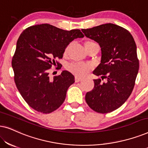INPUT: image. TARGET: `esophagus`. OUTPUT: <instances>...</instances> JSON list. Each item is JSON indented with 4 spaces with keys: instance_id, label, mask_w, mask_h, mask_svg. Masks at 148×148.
<instances>
[{
    "instance_id": "esophagus-1",
    "label": "esophagus",
    "mask_w": 148,
    "mask_h": 148,
    "mask_svg": "<svg viewBox=\"0 0 148 148\" xmlns=\"http://www.w3.org/2000/svg\"><path fill=\"white\" fill-rule=\"evenodd\" d=\"M82 79L80 78V77H77V76H76L75 78V81L76 83L79 82H81V81H82Z\"/></svg>"
}]
</instances>
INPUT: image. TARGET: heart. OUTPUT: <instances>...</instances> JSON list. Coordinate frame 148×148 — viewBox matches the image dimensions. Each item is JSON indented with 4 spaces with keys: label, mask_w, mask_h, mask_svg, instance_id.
Masks as SVG:
<instances>
[{
    "label": "heart",
    "mask_w": 148,
    "mask_h": 148,
    "mask_svg": "<svg viewBox=\"0 0 148 148\" xmlns=\"http://www.w3.org/2000/svg\"><path fill=\"white\" fill-rule=\"evenodd\" d=\"M96 44L95 42L92 41H87L85 43V45L88 44ZM67 50V48L66 49ZM67 69L71 73L75 75L77 77H84L88 73V72L90 69V66L88 64H82V63H73L69 64L67 66Z\"/></svg>",
    "instance_id": "obj_1"
}]
</instances>
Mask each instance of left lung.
<instances>
[{
  "mask_svg": "<svg viewBox=\"0 0 148 148\" xmlns=\"http://www.w3.org/2000/svg\"><path fill=\"white\" fill-rule=\"evenodd\" d=\"M87 38L101 48V60L93 73L101 76L94 79L93 90L86 95V101L99 113L110 112L122 106L130 96L139 70L137 46L128 30L112 23L82 29Z\"/></svg>",
  "mask_w": 148,
  "mask_h": 148,
  "instance_id": "obj_1",
  "label": "left lung"
}]
</instances>
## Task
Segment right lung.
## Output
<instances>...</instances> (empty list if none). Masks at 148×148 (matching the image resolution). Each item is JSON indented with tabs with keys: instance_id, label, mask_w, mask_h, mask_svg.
I'll return each mask as SVG.
<instances>
[{
	"instance_id": "obj_1",
	"label": "right lung",
	"mask_w": 148,
	"mask_h": 148,
	"mask_svg": "<svg viewBox=\"0 0 148 148\" xmlns=\"http://www.w3.org/2000/svg\"><path fill=\"white\" fill-rule=\"evenodd\" d=\"M84 37L79 29L66 31L48 23L31 26L21 34L12 67L16 86L30 107L48 114L61 106L75 77L62 71L50 79L49 69L56 58H62L70 42Z\"/></svg>"
}]
</instances>
